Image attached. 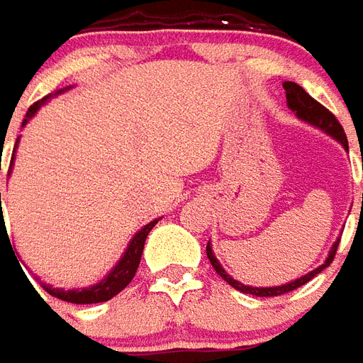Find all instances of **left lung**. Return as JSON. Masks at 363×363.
I'll list each match as a JSON object with an SVG mask.
<instances>
[{"mask_svg":"<svg viewBox=\"0 0 363 363\" xmlns=\"http://www.w3.org/2000/svg\"><path fill=\"white\" fill-rule=\"evenodd\" d=\"M284 89H286V99H288V108L294 111V116L301 121H306V123H310L313 128H318V130H322L323 133H328V135H332L335 142L342 143V147L347 150V138L346 133H344V128L340 125V121L334 118V113H330L328 109L323 108L322 104H318L315 99H313L301 85L294 84V82H284ZM362 208H363V194H362ZM337 244H340V238L335 240L334 245H332V250H330V254L325 257V262H323L322 266H318L312 272H308L306 276H301L298 279H291L288 284H281V286H269V288H255V286H247V284H242V281H238V279H233L223 266H221L220 262H218V257L213 254V250H211V244L208 242V247H206V254L210 257L211 266L213 269L220 274L221 278L225 279L232 288L240 289V291H244V294H252V296H257V298H272V296H281V294H288L291 289L300 288L303 284H308L310 279L315 278L320 272H323L325 267L332 264V259H334L335 250H337Z\"/></svg>","mask_w":363,"mask_h":363,"instance_id":"8db88e82","label":"left lung"}]
</instances>
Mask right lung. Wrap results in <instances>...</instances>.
<instances>
[{
    "label": "right lung",
    "instance_id": "add662e5",
    "mask_svg": "<svg viewBox=\"0 0 363 363\" xmlns=\"http://www.w3.org/2000/svg\"><path fill=\"white\" fill-rule=\"evenodd\" d=\"M69 87H72V85H67V87H63V89H57L55 94H50V96H45L43 99H40V101H35V104L28 109L26 119H23V123H21V125H28L29 119L35 118V113L40 111L41 106H45L53 96H60V94H63V91H67ZM17 143H19V138H17L13 152L17 150ZM13 160H16V153L11 155L9 174H11V169H13ZM0 210H1V194H0ZM157 221H160V218L150 221V223H145L140 232H135V235L131 238L130 244H128V247H125V252H123L121 257L118 259V264L109 269V274L106 276V278L99 279V281L94 284V286H89V288H77V289H63V288H53V286H50V284H43V281H40L41 288L45 289L50 296H53V298H60V300L69 301V303H99V301L111 300V298H113V296H118L119 291L125 288L131 279H133V276H135L138 266H140V259H142L145 238H147V233L152 232V228L157 223Z\"/></svg>",
    "mask_w": 363,
    "mask_h": 363
}]
</instances>
